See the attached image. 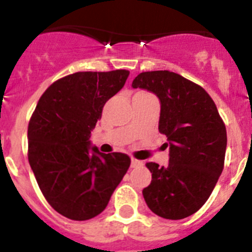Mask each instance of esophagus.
<instances>
[{"instance_id":"esophagus-1","label":"esophagus","mask_w":252,"mask_h":252,"mask_svg":"<svg viewBox=\"0 0 252 252\" xmlns=\"http://www.w3.org/2000/svg\"><path fill=\"white\" fill-rule=\"evenodd\" d=\"M142 166V161L136 159H131V168H140Z\"/></svg>"}]
</instances>
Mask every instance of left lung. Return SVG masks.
<instances>
[{"instance_id":"left-lung-1","label":"left lung","mask_w":252,"mask_h":252,"mask_svg":"<svg viewBox=\"0 0 252 252\" xmlns=\"http://www.w3.org/2000/svg\"><path fill=\"white\" fill-rule=\"evenodd\" d=\"M132 88L149 91L159 98V131L168 137V165L146 162L151 183L142 190L144 199L160 217H188L206 203L223 170V121L208 93L177 73H140Z\"/></svg>"}]
</instances>
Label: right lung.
I'll use <instances>...</instances> for the list:
<instances>
[{
    "label": "right lung",
    "mask_w": 252,
    "mask_h": 252,
    "mask_svg": "<svg viewBox=\"0 0 252 252\" xmlns=\"http://www.w3.org/2000/svg\"><path fill=\"white\" fill-rule=\"evenodd\" d=\"M130 72H78L45 91L28 128L29 162L44 197L74 221L98 216L130 166L126 154H103L90 141L102 108Z\"/></svg>",
    "instance_id": "1"
}]
</instances>
